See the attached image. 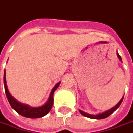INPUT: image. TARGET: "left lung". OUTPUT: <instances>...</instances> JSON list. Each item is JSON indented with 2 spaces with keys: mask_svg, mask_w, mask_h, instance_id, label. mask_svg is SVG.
I'll use <instances>...</instances> for the list:
<instances>
[{
  "mask_svg": "<svg viewBox=\"0 0 133 133\" xmlns=\"http://www.w3.org/2000/svg\"><path fill=\"white\" fill-rule=\"evenodd\" d=\"M117 56H118V58L120 60H122L121 59V56L117 53ZM123 97L121 99V101L116 105L113 107L111 109H110V110H108V111H105V112H103V113L102 114H97V115H92V114H89L87 113H85V112H83V111L81 110H79V111H80V113L83 116H85V117H89V118H92V119H96V120H100V119H104V118H106V117H108V116H110L111 114L113 113L114 111H115L118 108H119V106L121 105V102H123Z\"/></svg>",
  "mask_w": 133,
  "mask_h": 133,
  "instance_id": "1",
  "label": "left lung"
}]
</instances>
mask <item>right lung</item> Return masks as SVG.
I'll list each match as a JSON object with an SVG mask.
<instances>
[{
	"label": "right lung",
	"instance_id": "obj_1",
	"mask_svg": "<svg viewBox=\"0 0 133 133\" xmlns=\"http://www.w3.org/2000/svg\"><path fill=\"white\" fill-rule=\"evenodd\" d=\"M4 82L6 98H7L9 103L10 104L11 107L17 113L19 114L20 115L25 117H28V118H40V117H42L43 116H45L46 114H47L50 112V111L52 107V105H53V92L58 88V87L60 84V83H58L53 87V89L51 92L50 98H49L47 102L44 105L37 107V108H32V107H30L27 105H24V104L20 103L10 95V93L9 92L8 89H7V86H6L5 71H4Z\"/></svg>",
	"mask_w": 133,
	"mask_h": 133
}]
</instances>
